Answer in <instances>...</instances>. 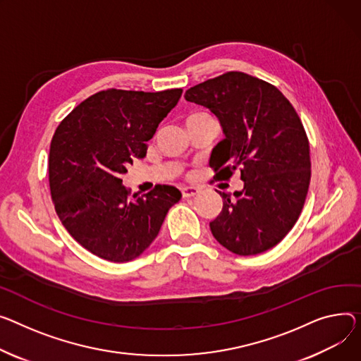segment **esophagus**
<instances>
[{"mask_svg": "<svg viewBox=\"0 0 361 361\" xmlns=\"http://www.w3.org/2000/svg\"><path fill=\"white\" fill-rule=\"evenodd\" d=\"M199 188L197 187H183L181 190V195L184 199H188V197H195L199 195Z\"/></svg>", "mask_w": 361, "mask_h": 361, "instance_id": "34e87169", "label": "esophagus"}]
</instances>
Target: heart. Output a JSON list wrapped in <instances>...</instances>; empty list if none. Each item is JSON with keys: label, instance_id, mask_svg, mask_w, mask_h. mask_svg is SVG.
<instances>
[{"label": "heart", "instance_id": "obj_1", "mask_svg": "<svg viewBox=\"0 0 361 361\" xmlns=\"http://www.w3.org/2000/svg\"><path fill=\"white\" fill-rule=\"evenodd\" d=\"M204 116H209V114L206 111H191L187 116V122H188V120H193V118H197V117H204Z\"/></svg>", "mask_w": 361, "mask_h": 361}]
</instances>
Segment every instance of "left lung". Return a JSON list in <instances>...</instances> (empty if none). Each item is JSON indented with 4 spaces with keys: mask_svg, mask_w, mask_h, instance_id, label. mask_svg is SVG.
<instances>
[{
    "mask_svg": "<svg viewBox=\"0 0 361 361\" xmlns=\"http://www.w3.org/2000/svg\"><path fill=\"white\" fill-rule=\"evenodd\" d=\"M187 102L209 109L225 139L212 151L216 180L241 173L244 188L221 193L224 207L210 222L221 245L238 255H257L290 232L310 183L309 140L292 103L273 84L239 71L185 91Z\"/></svg>",
    "mask_w": 361,
    "mask_h": 361,
    "instance_id": "left-lung-1",
    "label": "left lung"
}]
</instances>
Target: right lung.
I'll return each mask as SVG.
<instances>
[{"label":"right lung","instance_id":"right-lung-1","mask_svg":"<svg viewBox=\"0 0 361 361\" xmlns=\"http://www.w3.org/2000/svg\"><path fill=\"white\" fill-rule=\"evenodd\" d=\"M181 92L103 90L56 128L49 151L52 202L69 235L94 255L113 262L139 257L181 199L178 188L161 184L130 199L120 178L133 158L147 155V142Z\"/></svg>","mask_w":361,"mask_h":361}]
</instances>
